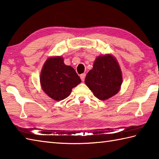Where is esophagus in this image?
Instances as JSON below:
<instances>
[{
  "mask_svg": "<svg viewBox=\"0 0 159 159\" xmlns=\"http://www.w3.org/2000/svg\"><path fill=\"white\" fill-rule=\"evenodd\" d=\"M85 76H86V74H85V73H83V74H80V79H81V80H83V81H84V80H85Z\"/></svg>",
  "mask_w": 159,
  "mask_h": 159,
  "instance_id": "34e87169",
  "label": "esophagus"
}]
</instances>
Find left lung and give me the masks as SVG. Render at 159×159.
<instances>
[{"mask_svg": "<svg viewBox=\"0 0 159 159\" xmlns=\"http://www.w3.org/2000/svg\"><path fill=\"white\" fill-rule=\"evenodd\" d=\"M123 81L120 68L114 57L108 54L96 58L85 83L100 100L111 98L119 91Z\"/></svg>", "mask_w": 159, "mask_h": 159, "instance_id": "obj_1", "label": "left lung"}]
</instances>
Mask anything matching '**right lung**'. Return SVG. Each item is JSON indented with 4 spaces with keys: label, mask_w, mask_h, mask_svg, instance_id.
<instances>
[{
    "label": "right lung",
    "mask_w": 159,
    "mask_h": 159,
    "mask_svg": "<svg viewBox=\"0 0 159 159\" xmlns=\"http://www.w3.org/2000/svg\"><path fill=\"white\" fill-rule=\"evenodd\" d=\"M40 85L49 97L56 101L66 98L71 89L81 82L73 67L64 64L62 57L49 58L40 73Z\"/></svg>",
    "instance_id": "1"
}]
</instances>
